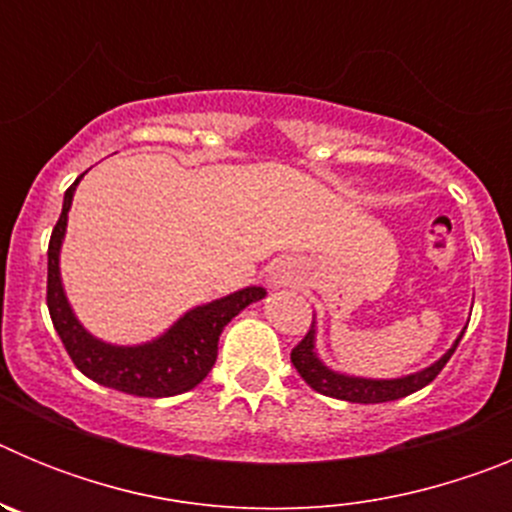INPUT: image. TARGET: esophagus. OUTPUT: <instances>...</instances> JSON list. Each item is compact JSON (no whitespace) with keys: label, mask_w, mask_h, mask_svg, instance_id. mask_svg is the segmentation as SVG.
<instances>
[{"label":"esophagus","mask_w":512,"mask_h":512,"mask_svg":"<svg viewBox=\"0 0 512 512\" xmlns=\"http://www.w3.org/2000/svg\"><path fill=\"white\" fill-rule=\"evenodd\" d=\"M269 282L271 284H289L292 282V271L287 264H274L269 269Z\"/></svg>","instance_id":"obj_1"}]
</instances>
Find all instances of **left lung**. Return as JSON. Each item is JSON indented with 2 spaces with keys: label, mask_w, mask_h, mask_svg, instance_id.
<instances>
[{
  "label": "left lung",
  "mask_w": 512,
  "mask_h": 512,
  "mask_svg": "<svg viewBox=\"0 0 512 512\" xmlns=\"http://www.w3.org/2000/svg\"><path fill=\"white\" fill-rule=\"evenodd\" d=\"M464 330H461L459 338L454 341V346H451L441 359L433 361V364L425 366V369H420V372L397 379H366L333 372L330 366H325L323 361H320L318 351H315V323H312L310 330H307V336L292 348V364H295V369L300 372V377L310 384L312 390L320 392V395L336 397V400L346 402H361V405L390 402L413 395V392L423 390L425 384H431L433 379L438 377V372L446 366V361L451 359V354L456 351L461 336H464Z\"/></svg>",
  "instance_id": "1"
}]
</instances>
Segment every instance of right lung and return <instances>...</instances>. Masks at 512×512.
I'll return each instance as SVG.
<instances>
[{"label":"right lung","instance_id":"right-lung-1","mask_svg":"<svg viewBox=\"0 0 512 512\" xmlns=\"http://www.w3.org/2000/svg\"><path fill=\"white\" fill-rule=\"evenodd\" d=\"M84 176V174H81ZM63 194V210L48 243V312L53 328L61 336L71 361L81 374L97 384L135 397H174L194 390L210 374L217 359V341L225 325L251 302L266 297L264 287L238 289L233 295L212 300L207 305L192 307L176 320L164 336L153 338L140 346H115L102 338H94L76 320L63 292L61 282V243L69 223V210L74 202L76 184Z\"/></svg>","mask_w":512,"mask_h":512}]
</instances>
